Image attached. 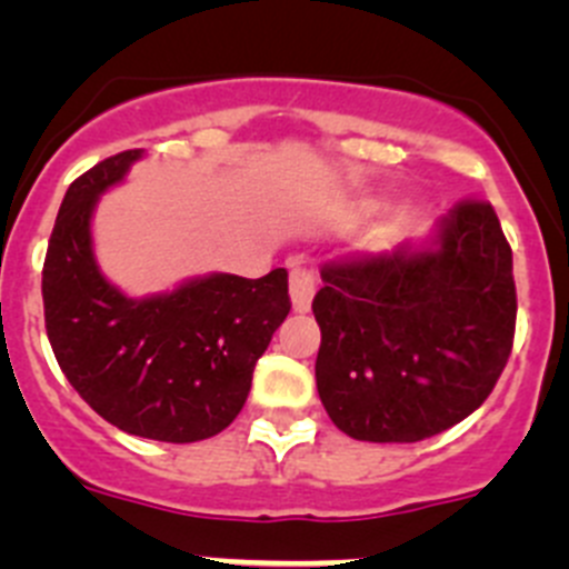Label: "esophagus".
I'll return each instance as SVG.
<instances>
[{"label":"esophagus","instance_id":"obj_1","mask_svg":"<svg viewBox=\"0 0 569 569\" xmlns=\"http://www.w3.org/2000/svg\"><path fill=\"white\" fill-rule=\"evenodd\" d=\"M289 295H291V306H295L297 313L311 311L313 295H317V278H313L311 269H291L289 274Z\"/></svg>","mask_w":569,"mask_h":569}]
</instances>
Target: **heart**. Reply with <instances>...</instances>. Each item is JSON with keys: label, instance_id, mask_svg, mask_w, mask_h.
Segmentation results:
<instances>
[{"label": "heart", "instance_id": "1", "mask_svg": "<svg viewBox=\"0 0 569 569\" xmlns=\"http://www.w3.org/2000/svg\"><path fill=\"white\" fill-rule=\"evenodd\" d=\"M369 209H371V206H369Z\"/></svg>", "mask_w": 569, "mask_h": 569}]
</instances>
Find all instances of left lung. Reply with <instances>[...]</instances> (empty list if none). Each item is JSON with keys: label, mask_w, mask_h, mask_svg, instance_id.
<instances>
[{"label": "left lung", "mask_w": 569, "mask_h": 569, "mask_svg": "<svg viewBox=\"0 0 569 569\" xmlns=\"http://www.w3.org/2000/svg\"><path fill=\"white\" fill-rule=\"evenodd\" d=\"M313 297L317 388L341 432L416 443L468 418L512 352V248L487 200H462L421 244L327 263Z\"/></svg>", "instance_id": "8db88e82"}]
</instances>
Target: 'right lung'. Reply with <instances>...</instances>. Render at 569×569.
<instances>
[{
    "label": "right lung",
    "mask_w": 569,
    "mask_h": 569,
    "mask_svg": "<svg viewBox=\"0 0 569 569\" xmlns=\"http://www.w3.org/2000/svg\"><path fill=\"white\" fill-rule=\"evenodd\" d=\"M137 159L142 148L114 153L68 187L43 261L46 332L62 375L104 421L194 443L222 432L248 401L256 360L291 311L289 274L211 272L126 297L101 274L90 220Z\"/></svg>",
    "instance_id": "1"
}]
</instances>
